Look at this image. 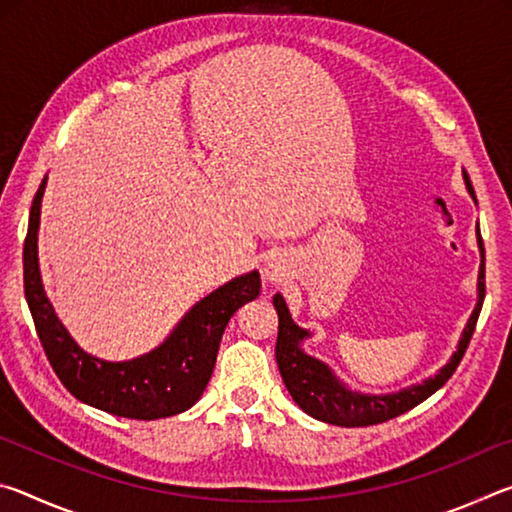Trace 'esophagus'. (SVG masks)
<instances>
[{"label":"esophagus","instance_id":"34e87169","mask_svg":"<svg viewBox=\"0 0 512 512\" xmlns=\"http://www.w3.org/2000/svg\"><path fill=\"white\" fill-rule=\"evenodd\" d=\"M271 277H273V273H271Z\"/></svg>","mask_w":512,"mask_h":512}]
</instances>
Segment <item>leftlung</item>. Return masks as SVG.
Instances as JSON below:
<instances>
[{"instance_id":"8db88e82","label":"left lung","mask_w":512,"mask_h":512,"mask_svg":"<svg viewBox=\"0 0 512 512\" xmlns=\"http://www.w3.org/2000/svg\"><path fill=\"white\" fill-rule=\"evenodd\" d=\"M467 192L474 196V187L463 173ZM479 248H481V271H479V302L472 311L470 320H467V327L463 329V339L458 343V350L454 357L449 359L445 368H440L438 375L429 377L418 386L406 388V391L393 393V395H359L352 393L348 388L339 384V379L332 375L325 363L318 359L309 357L300 350V341L309 336V332L298 327L291 320V314L287 309V302L275 293L273 305L277 309V343H275V359L277 368H280V375L284 386L289 388V393L302 411L309 413L311 418L323 420L329 424H336V427H368V424H379L386 420H393L397 415L411 411L413 406L427 400L429 395L438 391L445 381L454 375V370L461 363L463 354L470 345V339L476 329V320H479L483 298H485V250H483V239L479 235Z\"/></svg>"}]
</instances>
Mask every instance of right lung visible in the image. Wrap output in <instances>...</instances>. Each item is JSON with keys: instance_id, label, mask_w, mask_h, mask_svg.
I'll return each instance as SVG.
<instances>
[{"instance_id": "obj_1", "label": "right lung", "mask_w": 512, "mask_h": 512, "mask_svg": "<svg viewBox=\"0 0 512 512\" xmlns=\"http://www.w3.org/2000/svg\"><path fill=\"white\" fill-rule=\"evenodd\" d=\"M42 180L29 214L24 239V296H27L38 339L51 368L76 400L133 420H158L183 413L203 395L212 377L221 336L232 314L255 300L262 289L259 273L235 277L196 302L160 348L133 361H103L74 343L45 296L38 268Z\"/></svg>"}]
</instances>
